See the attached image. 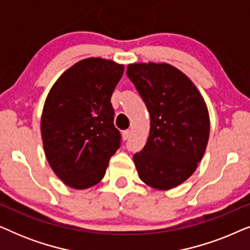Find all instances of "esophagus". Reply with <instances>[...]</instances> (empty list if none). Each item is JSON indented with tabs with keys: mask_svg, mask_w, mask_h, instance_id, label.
<instances>
[{
	"mask_svg": "<svg viewBox=\"0 0 250 250\" xmlns=\"http://www.w3.org/2000/svg\"><path fill=\"white\" fill-rule=\"evenodd\" d=\"M129 135H131V131H129V129H125V131H123V139L124 140H127L129 138Z\"/></svg>",
	"mask_w": 250,
	"mask_h": 250,
	"instance_id": "34e87169",
	"label": "esophagus"
}]
</instances>
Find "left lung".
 Masks as SVG:
<instances>
[{"instance_id":"obj_1","label":"left lung","mask_w":250,"mask_h":250,"mask_svg":"<svg viewBox=\"0 0 250 250\" xmlns=\"http://www.w3.org/2000/svg\"><path fill=\"white\" fill-rule=\"evenodd\" d=\"M126 74L150 114L149 138L133 156L139 176L156 189H172L192 175L206 150V104L192 82L170 64H128Z\"/></svg>"}]
</instances>
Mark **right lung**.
Here are the masks:
<instances>
[{"label": "right lung", "instance_id": "obj_1", "mask_svg": "<svg viewBox=\"0 0 250 250\" xmlns=\"http://www.w3.org/2000/svg\"><path fill=\"white\" fill-rule=\"evenodd\" d=\"M123 73V64L88 58L64 71L47 94L41 119L44 151L53 172L70 188L100 182L121 146L110 99Z\"/></svg>", "mask_w": 250, "mask_h": 250}]
</instances>
